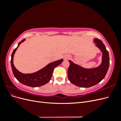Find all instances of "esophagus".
Returning a JSON list of instances; mask_svg holds the SVG:
<instances>
[{
    "label": "esophagus",
    "instance_id": "34e87169",
    "mask_svg": "<svg viewBox=\"0 0 121 121\" xmlns=\"http://www.w3.org/2000/svg\"><path fill=\"white\" fill-rule=\"evenodd\" d=\"M69 56H64L65 60H68V59H69Z\"/></svg>",
    "mask_w": 121,
    "mask_h": 121
}]
</instances>
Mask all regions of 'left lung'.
Segmentation results:
<instances>
[{"mask_svg":"<svg viewBox=\"0 0 121 121\" xmlns=\"http://www.w3.org/2000/svg\"><path fill=\"white\" fill-rule=\"evenodd\" d=\"M93 40L96 43L95 45L102 53L100 65L95 68L86 69L69 60L68 79L72 84L78 87L88 88L96 85L104 79L108 71L109 65L108 51L100 40L95 38Z\"/></svg>","mask_w":121,"mask_h":121,"instance_id":"8db88e82","label":"left lung"}]
</instances>
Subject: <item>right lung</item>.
<instances>
[{"label":"right lung","mask_w":121,"mask_h":121,"mask_svg":"<svg viewBox=\"0 0 121 121\" xmlns=\"http://www.w3.org/2000/svg\"><path fill=\"white\" fill-rule=\"evenodd\" d=\"M25 39L22 40L18 44V46L14 49L11 56V66L13 75L21 83L25 85L32 87L41 86L48 83L52 78L54 69L60 65L63 61V59H60L52 62L39 71L31 74H23L20 72L13 65V56L17 49L21 43L23 42Z\"/></svg>","instance_id":"obj_1"}]
</instances>
